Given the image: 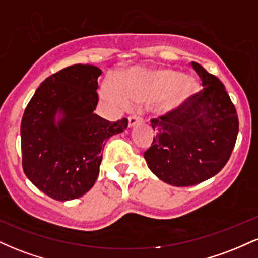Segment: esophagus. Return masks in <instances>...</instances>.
I'll return each mask as SVG.
<instances>
[{"mask_svg":"<svg viewBox=\"0 0 258 258\" xmlns=\"http://www.w3.org/2000/svg\"><path fill=\"white\" fill-rule=\"evenodd\" d=\"M142 122V117L137 116V115H132V116L128 117V127H133L137 123Z\"/></svg>","mask_w":258,"mask_h":258,"instance_id":"34e87169","label":"esophagus"}]
</instances>
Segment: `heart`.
Wrapping results in <instances>:
<instances>
[{"instance_id": "b5f03b06", "label": "heart", "mask_w": 258, "mask_h": 258, "mask_svg": "<svg viewBox=\"0 0 258 258\" xmlns=\"http://www.w3.org/2000/svg\"><path fill=\"white\" fill-rule=\"evenodd\" d=\"M197 91V81L176 70L136 69L120 75L116 90L106 87L105 96L122 106L159 99L158 111L167 114L182 108Z\"/></svg>"}]
</instances>
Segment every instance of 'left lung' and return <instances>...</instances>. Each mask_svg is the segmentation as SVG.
Segmentation results:
<instances>
[{
  "instance_id": "1",
  "label": "left lung",
  "mask_w": 258,
  "mask_h": 258,
  "mask_svg": "<svg viewBox=\"0 0 258 258\" xmlns=\"http://www.w3.org/2000/svg\"><path fill=\"white\" fill-rule=\"evenodd\" d=\"M191 67L203 90L182 108L152 120L156 136L144 153L148 167L162 182L190 186L217 174L230 158L239 120L222 82L200 64Z\"/></svg>"
}]
</instances>
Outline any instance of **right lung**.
<instances>
[{"label":"right lung","mask_w":258,"mask_h":258,"mask_svg":"<svg viewBox=\"0 0 258 258\" xmlns=\"http://www.w3.org/2000/svg\"><path fill=\"white\" fill-rule=\"evenodd\" d=\"M99 68L75 64L47 78L26 106L20 126L23 170L41 191L78 199L99 174L106 139L127 128L94 114Z\"/></svg>","instance_id":"1"}]
</instances>
